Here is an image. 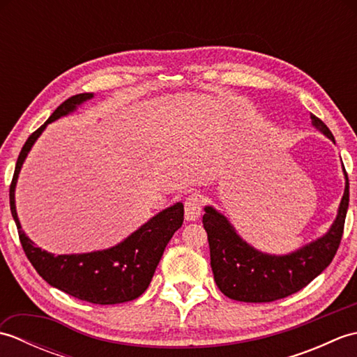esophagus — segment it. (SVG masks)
I'll return each instance as SVG.
<instances>
[{
	"instance_id": "1",
	"label": "esophagus",
	"mask_w": 357,
	"mask_h": 357,
	"mask_svg": "<svg viewBox=\"0 0 357 357\" xmlns=\"http://www.w3.org/2000/svg\"><path fill=\"white\" fill-rule=\"evenodd\" d=\"M184 208H185V219L188 222L199 219V216L202 213V198H201V195L193 193V195L188 196V198L185 199Z\"/></svg>"
}]
</instances>
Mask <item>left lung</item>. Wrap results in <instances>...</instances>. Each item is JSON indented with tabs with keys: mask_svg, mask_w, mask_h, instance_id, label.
<instances>
[{
	"mask_svg": "<svg viewBox=\"0 0 357 357\" xmlns=\"http://www.w3.org/2000/svg\"><path fill=\"white\" fill-rule=\"evenodd\" d=\"M312 126L335 142V136L319 118L310 116ZM345 190L337 215L322 236L285 255L261 252L242 239L230 219L213 206L204 207L202 224L210 245V265L215 282L227 298L241 302H271L287 298L307 287L328 267L344 233L350 201V184L344 169Z\"/></svg>",
	"mask_w": 357,
	"mask_h": 357,
	"instance_id": "1",
	"label": "left lung"
}]
</instances>
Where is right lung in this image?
<instances>
[{
    "label": "right lung",
    "mask_w": 357,
    "mask_h": 357,
    "mask_svg": "<svg viewBox=\"0 0 357 357\" xmlns=\"http://www.w3.org/2000/svg\"><path fill=\"white\" fill-rule=\"evenodd\" d=\"M93 96V93H79L69 98L35 133L29 136L15 167L10 185V211L27 259L45 282L81 301L113 305L139 298L147 290L167 244L184 222L183 202L173 204L151 216L116 245L90 253L58 256L41 250L22 231L15 204V190L22 164L45 127L53 121L77 112Z\"/></svg>",
    "instance_id": "add662e5"
}]
</instances>
